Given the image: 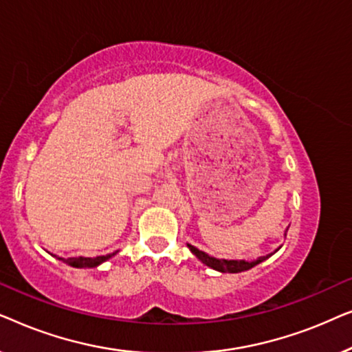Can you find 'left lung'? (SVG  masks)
<instances>
[{
	"label": "left lung",
	"instance_id": "1",
	"mask_svg": "<svg viewBox=\"0 0 352 352\" xmlns=\"http://www.w3.org/2000/svg\"><path fill=\"white\" fill-rule=\"evenodd\" d=\"M187 247H189L190 252L194 253L195 256L199 258L201 263L206 264L208 267L216 269V271H219V272H229V274H237V272L248 271V269L254 267L256 264L263 263L264 259H267L269 256H271V254H267V256H261V258L254 259V261H245V259H218V258L210 256V254H206L205 252H200V250L195 248L194 245L187 243ZM276 252H277V250H276Z\"/></svg>",
	"mask_w": 352,
	"mask_h": 352
}]
</instances>
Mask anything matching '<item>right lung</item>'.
Here are the masks:
<instances>
[{"label": "right lung", "instance_id": "add662e5", "mask_svg": "<svg viewBox=\"0 0 352 352\" xmlns=\"http://www.w3.org/2000/svg\"><path fill=\"white\" fill-rule=\"evenodd\" d=\"M117 253V252H115ZM115 253H110V254H105V256H96V258H85V256H78V258H69V259H64V258H59L60 261H64L69 264L72 267H98L99 264H102L104 261H107L113 256Z\"/></svg>", "mask_w": 352, "mask_h": 352}]
</instances>
